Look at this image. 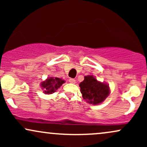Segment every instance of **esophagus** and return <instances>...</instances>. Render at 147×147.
I'll return each mask as SVG.
<instances>
[{
  "label": "esophagus",
  "mask_w": 147,
  "mask_h": 147,
  "mask_svg": "<svg viewBox=\"0 0 147 147\" xmlns=\"http://www.w3.org/2000/svg\"><path fill=\"white\" fill-rule=\"evenodd\" d=\"M69 82L71 84H75L76 83V80L75 79H72V78H70L69 79Z\"/></svg>",
  "instance_id": "esophagus-1"
}]
</instances>
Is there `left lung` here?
Listing matches in <instances>:
<instances>
[{
	"label": "left lung",
	"mask_w": 147,
	"mask_h": 147,
	"mask_svg": "<svg viewBox=\"0 0 147 147\" xmlns=\"http://www.w3.org/2000/svg\"><path fill=\"white\" fill-rule=\"evenodd\" d=\"M79 87L83 98L94 105L104 102L110 92L107 84L98 82L92 75L85 76Z\"/></svg>",
	"instance_id": "8db88e82"
}]
</instances>
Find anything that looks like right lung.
<instances>
[{"instance_id":"obj_1","label":"right lung","mask_w":147,"mask_h":147,"mask_svg":"<svg viewBox=\"0 0 147 147\" xmlns=\"http://www.w3.org/2000/svg\"><path fill=\"white\" fill-rule=\"evenodd\" d=\"M63 83H65V81L63 79L58 77H50L47 79L45 82H42L41 86L42 88L44 90V93L52 94L55 92L59 88H60Z\"/></svg>"}]
</instances>
